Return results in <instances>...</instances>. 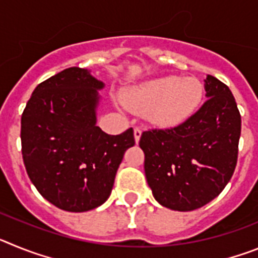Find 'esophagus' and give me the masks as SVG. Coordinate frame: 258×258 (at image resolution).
<instances>
[{
	"label": "esophagus",
	"mask_w": 258,
	"mask_h": 258,
	"mask_svg": "<svg viewBox=\"0 0 258 258\" xmlns=\"http://www.w3.org/2000/svg\"><path fill=\"white\" fill-rule=\"evenodd\" d=\"M141 136H142V129L140 126L134 127V140H136V143L140 142Z\"/></svg>",
	"instance_id": "34e87169"
}]
</instances>
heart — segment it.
<instances>
[{
  "instance_id": "obj_1",
  "label": "heart",
  "mask_w": 258,
  "mask_h": 258,
  "mask_svg": "<svg viewBox=\"0 0 258 258\" xmlns=\"http://www.w3.org/2000/svg\"><path fill=\"white\" fill-rule=\"evenodd\" d=\"M204 88L195 77L164 76L136 86L125 94L124 102L137 112H146L159 126H175L197 112Z\"/></svg>"
}]
</instances>
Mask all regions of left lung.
Segmentation results:
<instances>
[{
    "label": "left lung",
    "instance_id": "8db88e82",
    "mask_svg": "<svg viewBox=\"0 0 258 258\" xmlns=\"http://www.w3.org/2000/svg\"><path fill=\"white\" fill-rule=\"evenodd\" d=\"M204 104L182 124L143 132L145 174L157 203L188 212L229 183L238 160L241 117L229 86L208 75Z\"/></svg>",
    "mask_w": 258,
    "mask_h": 258
}]
</instances>
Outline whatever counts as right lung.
Masks as SVG:
<instances>
[{
    "label": "right lung",
    "instance_id": "add662e5",
    "mask_svg": "<svg viewBox=\"0 0 258 258\" xmlns=\"http://www.w3.org/2000/svg\"><path fill=\"white\" fill-rule=\"evenodd\" d=\"M104 84L71 67L38 84L22 115V155L29 179L67 212L102 206L115 182L133 129L109 136L97 126L98 90Z\"/></svg>",
    "mask_w": 258,
    "mask_h": 258
}]
</instances>
